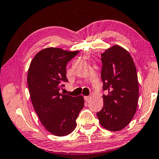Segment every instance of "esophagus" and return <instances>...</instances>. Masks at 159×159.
Returning a JSON list of instances; mask_svg holds the SVG:
<instances>
[{
	"label": "esophagus",
	"instance_id": "obj_1",
	"mask_svg": "<svg viewBox=\"0 0 159 159\" xmlns=\"http://www.w3.org/2000/svg\"><path fill=\"white\" fill-rule=\"evenodd\" d=\"M84 100L86 101V102H87V101H89V100H90V97H89V96H84Z\"/></svg>",
	"mask_w": 159,
	"mask_h": 159
}]
</instances>
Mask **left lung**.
<instances>
[{
	"mask_svg": "<svg viewBox=\"0 0 159 159\" xmlns=\"http://www.w3.org/2000/svg\"><path fill=\"white\" fill-rule=\"evenodd\" d=\"M101 78L103 107L97 113L100 125L110 131H119L130 123L139 102L136 68L127 50L113 45L102 54Z\"/></svg>",
	"mask_w": 159,
	"mask_h": 159,
	"instance_id": "1",
	"label": "left lung"
}]
</instances>
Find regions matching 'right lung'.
<instances>
[{"mask_svg":"<svg viewBox=\"0 0 159 159\" xmlns=\"http://www.w3.org/2000/svg\"><path fill=\"white\" fill-rule=\"evenodd\" d=\"M60 48L41 50L30 64L27 83L33 107L41 123L52 134L64 136L75 129L76 119L84 107L82 95L72 97L59 93L67 82L66 66L78 54Z\"/></svg>","mask_w":159,"mask_h":159,"instance_id":"1","label":"right lung"}]
</instances>
